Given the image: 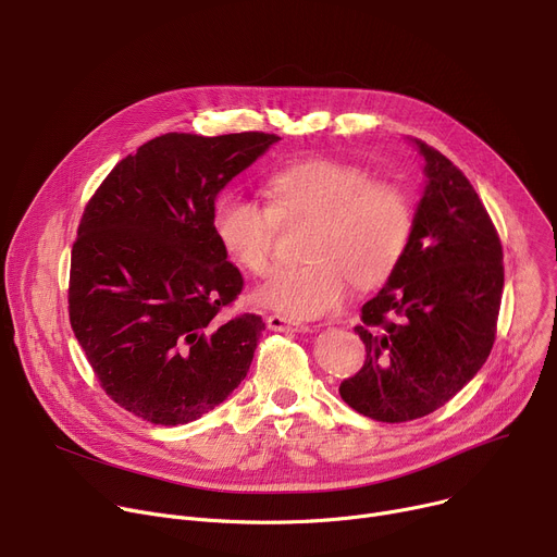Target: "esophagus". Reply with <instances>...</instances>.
Returning a JSON list of instances; mask_svg holds the SVG:
<instances>
[{
	"label": "esophagus",
	"instance_id": "esophagus-1",
	"mask_svg": "<svg viewBox=\"0 0 557 557\" xmlns=\"http://www.w3.org/2000/svg\"><path fill=\"white\" fill-rule=\"evenodd\" d=\"M267 326L271 331H282V333H305L307 331V324L288 320L284 315H269L267 318Z\"/></svg>",
	"mask_w": 557,
	"mask_h": 557
}]
</instances>
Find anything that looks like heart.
Listing matches in <instances>:
<instances>
[{"label":"heart","mask_w":557,"mask_h":557,"mask_svg":"<svg viewBox=\"0 0 557 557\" xmlns=\"http://www.w3.org/2000/svg\"><path fill=\"white\" fill-rule=\"evenodd\" d=\"M271 205L224 193L213 209V231L226 256L252 275L271 269L280 222L311 220L305 258L277 269L256 301L290 320L324 318L342 307L348 284H382L409 248L416 213L409 193L369 171L333 160L290 162L269 175Z\"/></svg>","instance_id":"obj_1"}]
</instances>
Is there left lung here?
<instances>
[{
  "label": "left lung",
  "instance_id": "left-lung-1",
  "mask_svg": "<svg viewBox=\"0 0 557 557\" xmlns=\"http://www.w3.org/2000/svg\"><path fill=\"white\" fill-rule=\"evenodd\" d=\"M411 141L429 184L407 252L362 307L364 367L339 384L350 409L388 424L433 413L482 369L504 286L502 242L475 188L440 150Z\"/></svg>",
  "mask_w": 557,
  "mask_h": 557
}]
</instances>
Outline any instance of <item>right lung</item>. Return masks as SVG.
<instances>
[{"mask_svg":"<svg viewBox=\"0 0 557 557\" xmlns=\"http://www.w3.org/2000/svg\"><path fill=\"white\" fill-rule=\"evenodd\" d=\"M277 139L166 133L88 199L71 252V326L99 386L150 424L201 418L248 373L264 322L224 315L244 280L215 237L213 209Z\"/></svg>","mask_w":557,"mask_h":557,"instance_id":"add662e5","label":"right lung"}]
</instances>
